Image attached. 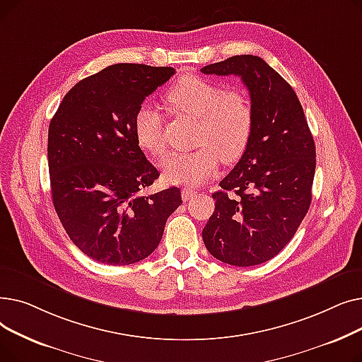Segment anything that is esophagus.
Here are the masks:
<instances>
[{"label": "esophagus", "instance_id": "esophagus-1", "mask_svg": "<svg viewBox=\"0 0 362 362\" xmlns=\"http://www.w3.org/2000/svg\"><path fill=\"white\" fill-rule=\"evenodd\" d=\"M197 191L195 189H192V187H183V191H182V198H183V201H189V199H192V198H195L197 197Z\"/></svg>", "mask_w": 362, "mask_h": 362}]
</instances>
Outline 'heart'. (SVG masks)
Listing matches in <instances>:
<instances>
[{"mask_svg":"<svg viewBox=\"0 0 362 362\" xmlns=\"http://www.w3.org/2000/svg\"><path fill=\"white\" fill-rule=\"evenodd\" d=\"M164 101L171 111L198 120L197 144L192 152H171L160 163L164 177L171 183L201 185L210 179L220 164L239 160L248 148L255 124L254 105L243 89L224 85L202 76L187 74L171 85ZM139 146L152 156L165 151L163 114L142 104L133 120Z\"/></svg>","mask_w":362,"mask_h":362,"instance_id":"obj_1","label":"heart"}]
</instances>
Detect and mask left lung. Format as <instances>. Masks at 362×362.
<instances>
[{
	"label": "left lung",
	"instance_id": "1",
	"mask_svg": "<svg viewBox=\"0 0 362 362\" xmlns=\"http://www.w3.org/2000/svg\"><path fill=\"white\" fill-rule=\"evenodd\" d=\"M240 76L254 105L251 142L213 194L216 210L202 239L214 258L238 267L276 257L311 205L315 145L292 86L257 55H235L201 69ZM235 193L232 196L230 192Z\"/></svg>",
	"mask_w": 362,
	"mask_h": 362
}]
</instances>
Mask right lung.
<instances>
[{"mask_svg": "<svg viewBox=\"0 0 362 362\" xmlns=\"http://www.w3.org/2000/svg\"><path fill=\"white\" fill-rule=\"evenodd\" d=\"M173 67L112 64L76 83L48 129L52 204L71 242L108 265L138 262L158 246L182 204L173 186L144 195L160 176L135 136L133 120Z\"/></svg>", "mask_w": 362, "mask_h": 362, "instance_id": "1", "label": "right lung"}]
</instances>
